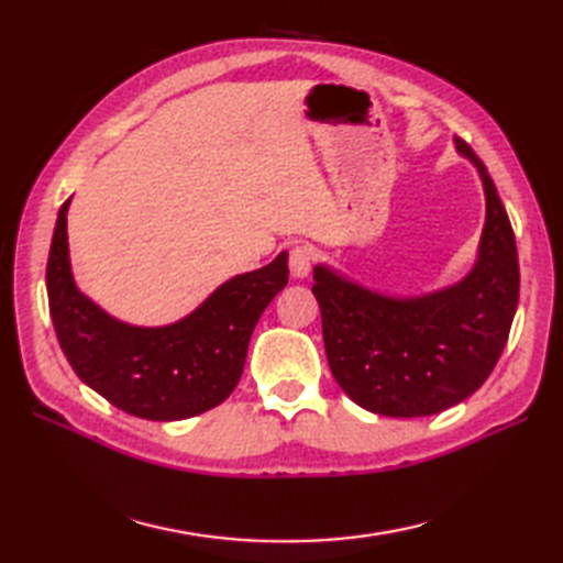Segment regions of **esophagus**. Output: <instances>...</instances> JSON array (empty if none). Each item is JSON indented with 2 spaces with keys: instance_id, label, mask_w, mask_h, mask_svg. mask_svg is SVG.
I'll use <instances>...</instances> for the list:
<instances>
[{
  "instance_id": "obj_1",
  "label": "esophagus",
  "mask_w": 563,
  "mask_h": 563,
  "mask_svg": "<svg viewBox=\"0 0 563 563\" xmlns=\"http://www.w3.org/2000/svg\"><path fill=\"white\" fill-rule=\"evenodd\" d=\"M288 263H290L292 278H307L309 271H312V263H314L312 249H309V246H292Z\"/></svg>"
}]
</instances>
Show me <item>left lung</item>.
<instances>
[{
	"mask_svg": "<svg viewBox=\"0 0 563 563\" xmlns=\"http://www.w3.org/2000/svg\"><path fill=\"white\" fill-rule=\"evenodd\" d=\"M454 147L482 176L486 222L474 268L421 297H389L314 268L312 292L331 375L363 409L416 418L450 409L479 389L506 349L518 309L520 268L508 212L484 162Z\"/></svg>",
	"mask_w": 563,
	"mask_h": 563,
	"instance_id": "obj_1",
	"label": "left lung"
}]
</instances>
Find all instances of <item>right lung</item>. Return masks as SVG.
Here are the masks:
<instances>
[{"instance_id":"add662e5","label":"right lung","mask_w":563,"mask_h":563,"mask_svg":"<svg viewBox=\"0 0 563 563\" xmlns=\"http://www.w3.org/2000/svg\"><path fill=\"white\" fill-rule=\"evenodd\" d=\"M69 200L57 212L45 285L71 369L106 401L147 421H181L222 404L244 373L258 317L288 285V254L234 275L174 324L133 327L103 312L71 278Z\"/></svg>"}]
</instances>
